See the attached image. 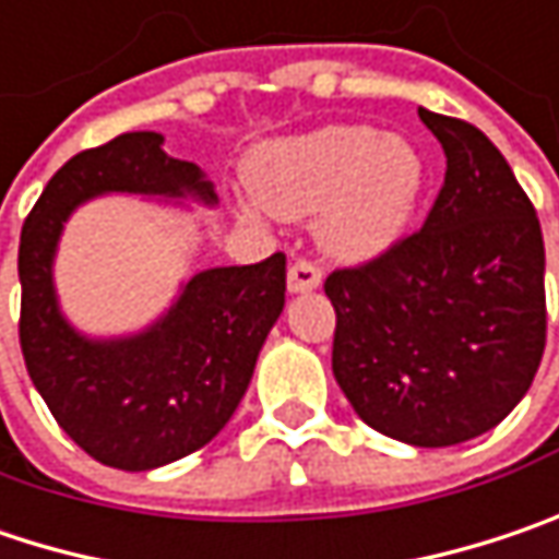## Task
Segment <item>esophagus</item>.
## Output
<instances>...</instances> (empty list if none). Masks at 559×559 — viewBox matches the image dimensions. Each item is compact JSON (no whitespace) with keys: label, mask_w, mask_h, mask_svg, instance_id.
<instances>
[{"label":"esophagus","mask_w":559,"mask_h":559,"mask_svg":"<svg viewBox=\"0 0 559 559\" xmlns=\"http://www.w3.org/2000/svg\"><path fill=\"white\" fill-rule=\"evenodd\" d=\"M322 284V269L312 262V259H297L290 269H287V287L294 294H307V290H316Z\"/></svg>","instance_id":"1"}]
</instances>
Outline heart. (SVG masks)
<instances>
[{
  "instance_id": "b5f03b06",
  "label": "heart",
  "mask_w": 559,
  "mask_h": 559,
  "mask_svg": "<svg viewBox=\"0 0 559 559\" xmlns=\"http://www.w3.org/2000/svg\"><path fill=\"white\" fill-rule=\"evenodd\" d=\"M424 182L427 164L414 142L370 126H322L249 164L255 202L290 221L319 211L316 237L342 259H370L405 237Z\"/></svg>"
}]
</instances>
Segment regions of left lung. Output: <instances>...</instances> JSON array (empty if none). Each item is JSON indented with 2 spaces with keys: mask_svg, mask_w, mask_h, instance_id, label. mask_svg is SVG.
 I'll list each match as a JSON object with an SVG mask.
<instances>
[{
  "mask_svg": "<svg viewBox=\"0 0 559 559\" xmlns=\"http://www.w3.org/2000/svg\"><path fill=\"white\" fill-rule=\"evenodd\" d=\"M445 151L420 230L335 269L332 373L364 424L411 445H455L522 402L547 342L544 240L507 157L465 119L417 110Z\"/></svg>",
  "mask_w": 559,
  "mask_h": 559,
  "instance_id": "1",
  "label": "left lung"
}]
</instances>
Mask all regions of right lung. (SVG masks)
Here are the masks:
<instances>
[{"label": "right lung", "instance_id": "add662e5", "mask_svg": "<svg viewBox=\"0 0 559 559\" xmlns=\"http://www.w3.org/2000/svg\"><path fill=\"white\" fill-rule=\"evenodd\" d=\"M157 132H126L62 164L24 217L17 247V338L56 424L100 465L148 472L212 443L247 392L255 357L284 310V252L209 269L164 319L132 338L94 342L56 307L52 252L69 214L100 192L195 195L212 182L164 154Z\"/></svg>", "mask_w": 559, "mask_h": 559}]
</instances>
